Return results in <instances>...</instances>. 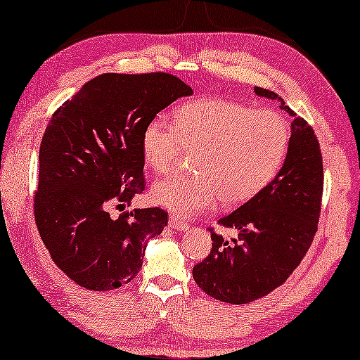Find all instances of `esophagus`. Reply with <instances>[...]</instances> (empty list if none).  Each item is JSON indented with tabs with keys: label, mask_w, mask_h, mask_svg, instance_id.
Segmentation results:
<instances>
[{
	"label": "esophagus",
	"mask_w": 360,
	"mask_h": 360,
	"mask_svg": "<svg viewBox=\"0 0 360 360\" xmlns=\"http://www.w3.org/2000/svg\"><path fill=\"white\" fill-rule=\"evenodd\" d=\"M169 224H170V226H172L174 230H179V231L188 229V225H186L185 220L181 219V217H179V215H175V214H172L169 217Z\"/></svg>",
	"instance_id": "obj_1"
}]
</instances>
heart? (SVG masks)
Listing matches in <instances>:
<instances>
[{
  "label": "heart",
  "instance_id": "obj_1",
  "mask_svg": "<svg viewBox=\"0 0 360 360\" xmlns=\"http://www.w3.org/2000/svg\"><path fill=\"white\" fill-rule=\"evenodd\" d=\"M290 143V122L274 109L224 98L181 104L174 122L158 117L143 129V158L156 174L170 172L181 151L191 153L190 172L159 180L151 199L181 219L206 211L219 198L224 206H238L272 184Z\"/></svg>",
  "mask_w": 360,
  "mask_h": 360
}]
</instances>
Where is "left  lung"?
<instances>
[{
	"label": "left lung",
	"instance_id": "1",
	"mask_svg": "<svg viewBox=\"0 0 360 360\" xmlns=\"http://www.w3.org/2000/svg\"><path fill=\"white\" fill-rule=\"evenodd\" d=\"M254 90L295 119L288 156L272 184L217 220L238 236L229 243L209 229L212 250L193 267L199 288L230 304L256 301L288 278L311 248L322 209L323 164L314 129L276 93Z\"/></svg>",
	"mask_w": 360,
	"mask_h": 360
}]
</instances>
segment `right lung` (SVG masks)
<instances>
[{"instance_id": "add662e5", "label": "right lung", "mask_w": 360, "mask_h": 360, "mask_svg": "<svg viewBox=\"0 0 360 360\" xmlns=\"http://www.w3.org/2000/svg\"><path fill=\"white\" fill-rule=\"evenodd\" d=\"M191 93L167 72L103 74L51 115L33 212L53 262L77 285L109 291L140 272L146 243L162 233L167 212L134 209L112 219L108 209L145 191L143 129Z\"/></svg>"}]
</instances>
